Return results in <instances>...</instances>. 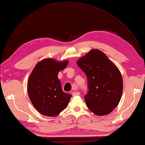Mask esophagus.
Returning <instances> with one entry per match:
<instances>
[{
  "instance_id": "obj_1",
  "label": "esophagus",
  "mask_w": 145,
  "mask_h": 145,
  "mask_svg": "<svg viewBox=\"0 0 145 145\" xmlns=\"http://www.w3.org/2000/svg\"><path fill=\"white\" fill-rule=\"evenodd\" d=\"M80 95V92H78V91L72 92V95H73V96H79Z\"/></svg>"
}]
</instances>
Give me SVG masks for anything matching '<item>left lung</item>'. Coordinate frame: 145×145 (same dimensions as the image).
Instances as JSON below:
<instances>
[{"mask_svg": "<svg viewBox=\"0 0 145 145\" xmlns=\"http://www.w3.org/2000/svg\"><path fill=\"white\" fill-rule=\"evenodd\" d=\"M86 74L88 108L97 116L110 114L118 105L123 91L122 75L117 66L98 49H92L76 62Z\"/></svg>", "mask_w": 145, "mask_h": 145, "instance_id": "8db88e82", "label": "left lung"}]
</instances>
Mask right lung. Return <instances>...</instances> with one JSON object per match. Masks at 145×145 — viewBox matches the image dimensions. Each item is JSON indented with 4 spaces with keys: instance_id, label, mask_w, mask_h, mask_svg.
Wrapping results in <instances>:
<instances>
[{
    "instance_id": "right-lung-1",
    "label": "right lung",
    "mask_w": 145,
    "mask_h": 145,
    "mask_svg": "<svg viewBox=\"0 0 145 145\" xmlns=\"http://www.w3.org/2000/svg\"><path fill=\"white\" fill-rule=\"evenodd\" d=\"M68 63V60L43 59L36 65L29 77L27 88L30 101L44 116H56L68 106L72 95L63 91L57 77Z\"/></svg>"
}]
</instances>
